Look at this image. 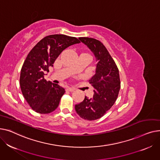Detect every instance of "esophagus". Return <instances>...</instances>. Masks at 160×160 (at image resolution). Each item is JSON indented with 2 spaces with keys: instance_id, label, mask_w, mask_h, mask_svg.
I'll return each instance as SVG.
<instances>
[{
  "instance_id": "34e87169",
  "label": "esophagus",
  "mask_w": 160,
  "mask_h": 160,
  "mask_svg": "<svg viewBox=\"0 0 160 160\" xmlns=\"http://www.w3.org/2000/svg\"><path fill=\"white\" fill-rule=\"evenodd\" d=\"M67 91H69V92H73V91H75V88L68 87V88H67Z\"/></svg>"
}]
</instances>
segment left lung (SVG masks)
Instances as JSON below:
<instances>
[{"label": "left lung", "instance_id": "8db88e82", "mask_svg": "<svg viewBox=\"0 0 160 160\" xmlns=\"http://www.w3.org/2000/svg\"><path fill=\"white\" fill-rule=\"evenodd\" d=\"M79 39L93 52L98 64L95 75L89 80L94 88L93 98L85 96L75 109L81 118L93 121L102 117L115 103L121 87L119 70L101 42L89 37Z\"/></svg>", "mask_w": 160, "mask_h": 160}]
</instances>
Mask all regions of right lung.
Returning a JSON list of instances; mask_svg holds the SVG:
<instances>
[{
	"label": "right lung",
	"mask_w": 160,
	"mask_h": 160,
	"mask_svg": "<svg viewBox=\"0 0 160 160\" xmlns=\"http://www.w3.org/2000/svg\"><path fill=\"white\" fill-rule=\"evenodd\" d=\"M78 43L80 41L76 37L50 35L41 39L27 55L21 71L20 86L24 98L37 113L49 114L59 106L65 90L47 81L44 73L49 72L64 49Z\"/></svg>",
	"instance_id": "obj_1"
}]
</instances>
